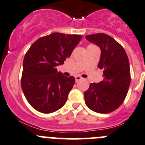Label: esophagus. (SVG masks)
<instances>
[{
  "instance_id": "obj_1",
  "label": "esophagus",
  "mask_w": 145,
  "mask_h": 145,
  "mask_svg": "<svg viewBox=\"0 0 145 145\" xmlns=\"http://www.w3.org/2000/svg\"><path fill=\"white\" fill-rule=\"evenodd\" d=\"M82 78V77H81L80 76H76L75 77V79H76V82H78V81H80V80Z\"/></svg>"
}]
</instances>
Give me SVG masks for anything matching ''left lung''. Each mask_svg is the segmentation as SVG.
Segmentation results:
<instances>
[{
  "label": "left lung",
  "instance_id": "1",
  "mask_svg": "<svg viewBox=\"0 0 145 145\" xmlns=\"http://www.w3.org/2000/svg\"><path fill=\"white\" fill-rule=\"evenodd\" d=\"M88 41L101 48L98 68L103 70V80L91 83L84 92L86 105L93 111L109 113L123 103L130 86V63L124 48L104 33L86 35Z\"/></svg>",
  "mask_w": 145,
  "mask_h": 145
}]
</instances>
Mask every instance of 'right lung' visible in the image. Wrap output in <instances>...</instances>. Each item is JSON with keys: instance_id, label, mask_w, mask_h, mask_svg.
<instances>
[{"instance_id": "right-lung-1", "label": "right lung", "mask_w": 145, "mask_h": 145, "mask_svg": "<svg viewBox=\"0 0 145 145\" xmlns=\"http://www.w3.org/2000/svg\"><path fill=\"white\" fill-rule=\"evenodd\" d=\"M82 36L54 32L42 37L31 45L23 60L22 91L31 106L42 113H51L66 103L75 78L57 72Z\"/></svg>"}]
</instances>
